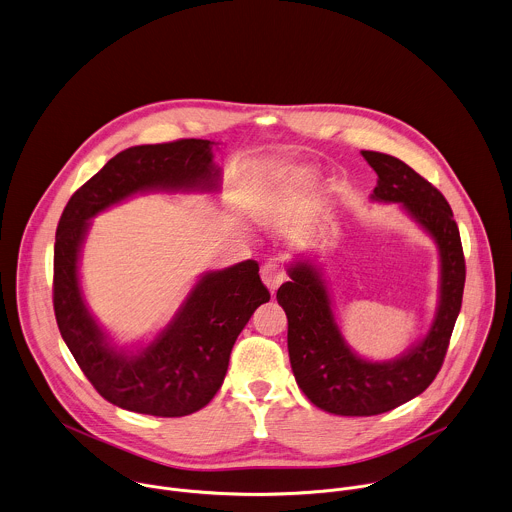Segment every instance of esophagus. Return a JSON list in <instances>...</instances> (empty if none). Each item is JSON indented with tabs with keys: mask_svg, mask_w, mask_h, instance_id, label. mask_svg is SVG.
<instances>
[{
	"mask_svg": "<svg viewBox=\"0 0 512 512\" xmlns=\"http://www.w3.org/2000/svg\"><path fill=\"white\" fill-rule=\"evenodd\" d=\"M261 279H263L265 287L271 293H275L279 289V285L285 281V271L277 263H265L261 267Z\"/></svg>",
	"mask_w": 512,
	"mask_h": 512,
	"instance_id": "34e87169",
	"label": "esophagus"
}]
</instances>
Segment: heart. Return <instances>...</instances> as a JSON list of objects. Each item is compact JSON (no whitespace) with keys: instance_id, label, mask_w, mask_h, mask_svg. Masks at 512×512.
Here are the masks:
<instances>
[{"instance_id":"b5f03b06","label":"heart","mask_w":512,"mask_h":512,"mask_svg":"<svg viewBox=\"0 0 512 512\" xmlns=\"http://www.w3.org/2000/svg\"><path fill=\"white\" fill-rule=\"evenodd\" d=\"M303 175H305V173H303V171H301V173H299V177H303Z\"/></svg>"}]
</instances>
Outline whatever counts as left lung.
<instances>
[{
	"instance_id": "1",
	"label": "left lung",
	"mask_w": 512,
	"mask_h": 512,
	"mask_svg": "<svg viewBox=\"0 0 512 512\" xmlns=\"http://www.w3.org/2000/svg\"><path fill=\"white\" fill-rule=\"evenodd\" d=\"M377 173L371 199L399 203L437 243L441 257L439 305L429 333L391 361H367L345 341L321 267L309 259L289 265V281L277 291L287 313L291 369L307 399L333 415L371 417L421 395L443 367L461 311L465 255L459 227L443 193L401 159L361 151Z\"/></svg>"
}]
</instances>
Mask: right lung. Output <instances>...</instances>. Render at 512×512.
Instances as JSON below:
<instances>
[{
  "instance_id": "add662e5",
  "label": "right lung",
  "mask_w": 512,
  "mask_h": 512,
  "mask_svg": "<svg viewBox=\"0 0 512 512\" xmlns=\"http://www.w3.org/2000/svg\"><path fill=\"white\" fill-rule=\"evenodd\" d=\"M209 139L135 145L97 171L67 201L53 249V309L59 333L95 391L109 403L153 417H185L221 389L231 349L271 299L253 259L199 277L167 327L137 351L117 349L85 305L79 255L97 213L151 191L213 193L221 169Z\"/></svg>"
}]
</instances>
